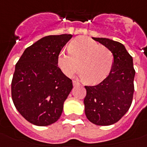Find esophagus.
<instances>
[{"label":"esophagus","instance_id":"1","mask_svg":"<svg viewBox=\"0 0 147 147\" xmlns=\"http://www.w3.org/2000/svg\"><path fill=\"white\" fill-rule=\"evenodd\" d=\"M72 84H73L74 86H77V85H80V83L78 82H76V81H73V82H72Z\"/></svg>","mask_w":147,"mask_h":147}]
</instances>
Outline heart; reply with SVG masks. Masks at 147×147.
<instances>
[{"mask_svg":"<svg viewBox=\"0 0 147 147\" xmlns=\"http://www.w3.org/2000/svg\"><path fill=\"white\" fill-rule=\"evenodd\" d=\"M58 65L66 76L78 69V76L90 85H96L107 78L114 65L111 50L89 38L78 37L69 44V49L60 51Z\"/></svg>","mask_w":147,"mask_h":147,"instance_id":"b5f03b06","label":"heart"}]
</instances>
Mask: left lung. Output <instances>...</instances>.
<instances>
[{"mask_svg": "<svg viewBox=\"0 0 147 147\" xmlns=\"http://www.w3.org/2000/svg\"><path fill=\"white\" fill-rule=\"evenodd\" d=\"M92 39L104 45L114 55L110 74L98 85L85 86V115L94 124L108 126L120 120L130 108L134 92L135 70L132 56L122 43L107 38Z\"/></svg>", "mask_w": 147, "mask_h": 147, "instance_id": "1", "label": "left lung"}]
</instances>
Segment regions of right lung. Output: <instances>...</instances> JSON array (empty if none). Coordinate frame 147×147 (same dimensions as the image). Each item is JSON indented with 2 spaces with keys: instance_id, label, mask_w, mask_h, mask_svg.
<instances>
[{
  "instance_id": "obj_1",
  "label": "right lung",
  "mask_w": 147,
  "mask_h": 147,
  "mask_svg": "<svg viewBox=\"0 0 147 147\" xmlns=\"http://www.w3.org/2000/svg\"><path fill=\"white\" fill-rule=\"evenodd\" d=\"M71 34L41 38L24 50L15 65L11 94L15 107L30 123L48 126L59 119L73 85L58 66V55Z\"/></svg>"
}]
</instances>
